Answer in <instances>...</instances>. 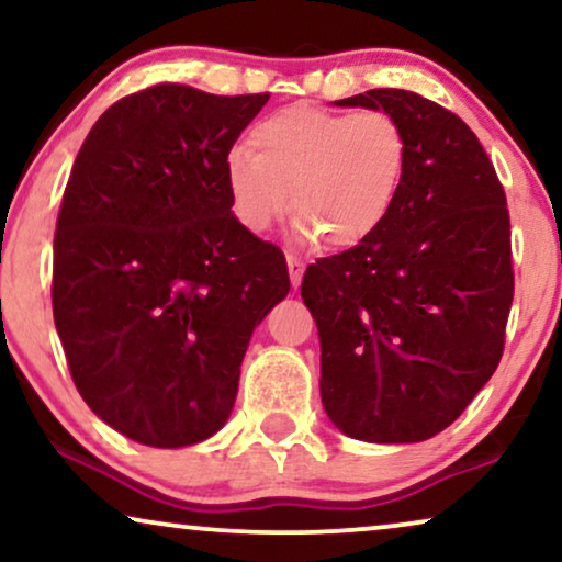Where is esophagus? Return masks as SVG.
<instances>
[{
    "label": "esophagus",
    "instance_id": "1",
    "mask_svg": "<svg viewBox=\"0 0 562 562\" xmlns=\"http://www.w3.org/2000/svg\"><path fill=\"white\" fill-rule=\"evenodd\" d=\"M286 266H289V276H291V283H294V289L302 283V276H304V263L299 260L296 256H286Z\"/></svg>",
    "mask_w": 562,
    "mask_h": 562
}]
</instances>
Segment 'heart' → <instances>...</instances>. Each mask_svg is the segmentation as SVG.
Listing matches in <instances>:
<instances>
[{"label": "heart", "instance_id": "obj_1", "mask_svg": "<svg viewBox=\"0 0 562 562\" xmlns=\"http://www.w3.org/2000/svg\"><path fill=\"white\" fill-rule=\"evenodd\" d=\"M250 140L256 150L237 145L225 158L235 220L266 233L291 196L296 237L322 235L333 248H352L386 222L409 168V135L383 110L294 104L260 120Z\"/></svg>", "mask_w": 562, "mask_h": 562}]
</instances>
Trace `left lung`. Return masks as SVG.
Returning a JSON list of instances; mask_svg holds the SVG:
<instances>
[{
	"instance_id": "obj_1",
	"label": "left lung",
	"mask_w": 562,
	"mask_h": 562,
	"mask_svg": "<svg viewBox=\"0 0 562 562\" xmlns=\"http://www.w3.org/2000/svg\"><path fill=\"white\" fill-rule=\"evenodd\" d=\"M335 104L394 114L409 168L386 222L304 273L322 404L352 440L422 442L463 414L502 360L514 299L506 196L479 137L445 106L404 89Z\"/></svg>"
}]
</instances>
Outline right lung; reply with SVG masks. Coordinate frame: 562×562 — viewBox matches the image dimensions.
Here are the masks:
<instances>
[{"label": "right lung", "mask_w": 562, "mask_h": 562, "mask_svg": "<svg viewBox=\"0 0 562 562\" xmlns=\"http://www.w3.org/2000/svg\"><path fill=\"white\" fill-rule=\"evenodd\" d=\"M266 102L158 83L114 102L74 160L53 319L83 402L140 445L225 427L252 329L289 294L286 258L235 220L225 187Z\"/></svg>", "instance_id": "right-lung-1"}]
</instances>
